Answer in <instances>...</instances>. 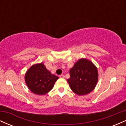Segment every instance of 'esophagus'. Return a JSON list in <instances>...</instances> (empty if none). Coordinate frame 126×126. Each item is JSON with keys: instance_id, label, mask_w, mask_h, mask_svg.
I'll list each match as a JSON object with an SVG mask.
<instances>
[{"instance_id": "1", "label": "esophagus", "mask_w": 126, "mask_h": 126, "mask_svg": "<svg viewBox=\"0 0 126 126\" xmlns=\"http://www.w3.org/2000/svg\"><path fill=\"white\" fill-rule=\"evenodd\" d=\"M59 76H60V78H64V76L63 75H60Z\"/></svg>"}]
</instances>
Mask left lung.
<instances>
[{"label":"left lung","mask_w":126,"mask_h":126,"mask_svg":"<svg viewBox=\"0 0 126 126\" xmlns=\"http://www.w3.org/2000/svg\"><path fill=\"white\" fill-rule=\"evenodd\" d=\"M67 79L70 89L78 95H85L94 89L98 80L97 68L90 60L79 59L69 71Z\"/></svg>","instance_id":"8db88e82"}]
</instances>
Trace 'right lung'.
<instances>
[{
    "instance_id": "obj_1",
    "label": "right lung",
    "mask_w": 126,
    "mask_h": 126,
    "mask_svg": "<svg viewBox=\"0 0 126 126\" xmlns=\"http://www.w3.org/2000/svg\"><path fill=\"white\" fill-rule=\"evenodd\" d=\"M58 79V76L51 74L42 63L32 65L25 75L26 84L30 91L41 95L51 91Z\"/></svg>"
}]
</instances>
